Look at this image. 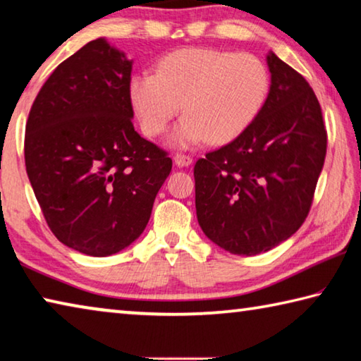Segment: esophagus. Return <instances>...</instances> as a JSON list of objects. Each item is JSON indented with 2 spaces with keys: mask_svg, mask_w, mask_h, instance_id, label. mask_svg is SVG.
<instances>
[{
  "mask_svg": "<svg viewBox=\"0 0 361 361\" xmlns=\"http://www.w3.org/2000/svg\"><path fill=\"white\" fill-rule=\"evenodd\" d=\"M192 157L188 155H184V153H176L174 155V163L177 164L179 168H185V166H190L192 164Z\"/></svg>",
  "mask_w": 361,
  "mask_h": 361,
  "instance_id": "esophagus-1",
  "label": "esophagus"
}]
</instances>
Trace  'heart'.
<instances>
[{"instance_id":"b5f03b06","label":"heart","mask_w":361,"mask_h":361,"mask_svg":"<svg viewBox=\"0 0 361 361\" xmlns=\"http://www.w3.org/2000/svg\"><path fill=\"white\" fill-rule=\"evenodd\" d=\"M270 90L267 67L252 54L185 47L169 52L157 73L129 80V99L147 135H158L179 114L185 118L171 142L227 144L243 134L262 110Z\"/></svg>"}]
</instances>
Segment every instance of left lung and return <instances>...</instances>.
<instances>
[{
    "label": "left lung",
    "mask_w": 361,
    "mask_h": 361,
    "mask_svg": "<svg viewBox=\"0 0 361 361\" xmlns=\"http://www.w3.org/2000/svg\"><path fill=\"white\" fill-rule=\"evenodd\" d=\"M270 91L250 128L193 168L198 224L238 256L265 252L309 214L326 157L322 107L309 82L274 52Z\"/></svg>",
    "instance_id": "left-lung-1"
}]
</instances>
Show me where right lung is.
I'll return each instance as SVG.
<instances>
[{"label": "right lung", "mask_w": 361, "mask_h": 361, "mask_svg": "<svg viewBox=\"0 0 361 361\" xmlns=\"http://www.w3.org/2000/svg\"><path fill=\"white\" fill-rule=\"evenodd\" d=\"M133 61L105 38L51 73L25 128V168L51 232L94 257L125 250L149 224L173 168L134 129Z\"/></svg>", "instance_id": "1"}]
</instances>
